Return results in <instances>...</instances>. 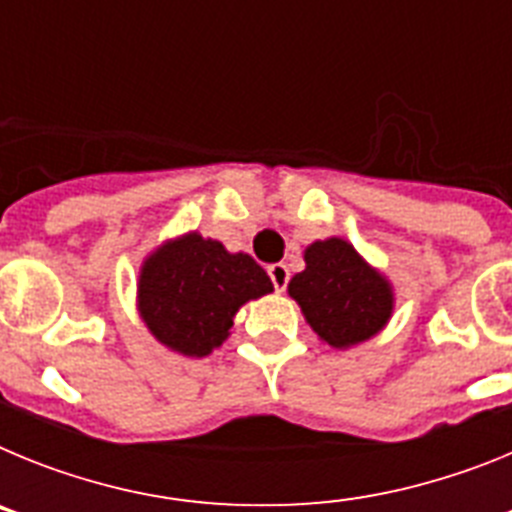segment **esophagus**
<instances>
[{"mask_svg":"<svg viewBox=\"0 0 512 512\" xmlns=\"http://www.w3.org/2000/svg\"><path fill=\"white\" fill-rule=\"evenodd\" d=\"M269 277L271 282H274V287H277V292H284L287 289V282H289V269L284 264H271L269 266Z\"/></svg>","mask_w":512,"mask_h":512,"instance_id":"1","label":"esophagus"}]
</instances>
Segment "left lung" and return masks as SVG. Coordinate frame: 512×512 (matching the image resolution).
Segmentation results:
<instances>
[{"mask_svg": "<svg viewBox=\"0 0 512 512\" xmlns=\"http://www.w3.org/2000/svg\"><path fill=\"white\" fill-rule=\"evenodd\" d=\"M287 292L320 341L333 348L369 341L395 310L392 284L343 238L310 243L305 271L289 279Z\"/></svg>", "mask_w": 512, "mask_h": 512, "instance_id": "obj_1", "label": "left lung"}]
</instances>
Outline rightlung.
<instances>
[{
    "mask_svg": "<svg viewBox=\"0 0 512 512\" xmlns=\"http://www.w3.org/2000/svg\"><path fill=\"white\" fill-rule=\"evenodd\" d=\"M271 289L269 274L248 253H230L220 241L187 233L143 261L138 312L158 343L202 359L223 346L235 312Z\"/></svg>",
    "mask_w": 512,
    "mask_h": 512,
    "instance_id": "right-lung-1",
    "label": "right lung"
}]
</instances>
